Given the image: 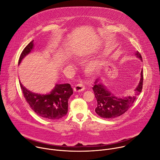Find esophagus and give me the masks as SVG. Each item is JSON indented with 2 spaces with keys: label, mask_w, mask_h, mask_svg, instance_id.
I'll return each mask as SVG.
<instances>
[{
  "label": "esophagus",
  "mask_w": 160,
  "mask_h": 160,
  "mask_svg": "<svg viewBox=\"0 0 160 160\" xmlns=\"http://www.w3.org/2000/svg\"><path fill=\"white\" fill-rule=\"evenodd\" d=\"M84 89H85L84 86L82 84L79 83V84H78L77 85H76V86L74 88V91L75 92H81V91H84Z\"/></svg>",
  "instance_id": "34e87169"
}]
</instances>
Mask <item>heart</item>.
I'll return each mask as SVG.
<instances>
[{
  "instance_id": "1",
  "label": "heart",
  "mask_w": 160,
  "mask_h": 160,
  "mask_svg": "<svg viewBox=\"0 0 160 160\" xmlns=\"http://www.w3.org/2000/svg\"><path fill=\"white\" fill-rule=\"evenodd\" d=\"M100 66L101 63L100 60H94L93 62H91L86 66L85 72L88 74H91L94 72V71L98 69Z\"/></svg>"
}]
</instances>
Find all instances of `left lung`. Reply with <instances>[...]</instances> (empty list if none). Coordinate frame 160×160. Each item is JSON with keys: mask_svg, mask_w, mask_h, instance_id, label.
Segmentation results:
<instances>
[{"mask_svg": "<svg viewBox=\"0 0 160 160\" xmlns=\"http://www.w3.org/2000/svg\"><path fill=\"white\" fill-rule=\"evenodd\" d=\"M135 55L137 58L142 60V57L139 52H136ZM100 80V78L96 79L92 87L96 99L97 100V106L94 111L102 118H114L128 110L141 92L143 83L142 69L141 72L140 81L134 89V95L132 96L122 97L121 98L115 97L106 88Z\"/></svg>", "mask_w": 160, "mask_h": 160, "instance_id": "left-lung-1", "label": "left lung"}]
</instances>
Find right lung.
I'll return each mask as SVG.
<instances>
[{
    "label": "right lung",
    "instance_id": "1",
    "mask_svg": "<svg viewBox=\"0 0 160 160\" xmlns=\"http://www.w3.org/2000/svg\"><path fill=\"white\" fill-rule=\"evenodd\" d=\"M33 40L31 41L22 52L18 65L22 60L33 50ZM26 101L31 108L38 115L49 120H57L64 117L68 111V101L73 94L69 84H55L52 90L47 94H40L27 89L19 82Z\"/></svg>",
    "mask_w": 160,
    "mask_h": 160
}]
</instances>
